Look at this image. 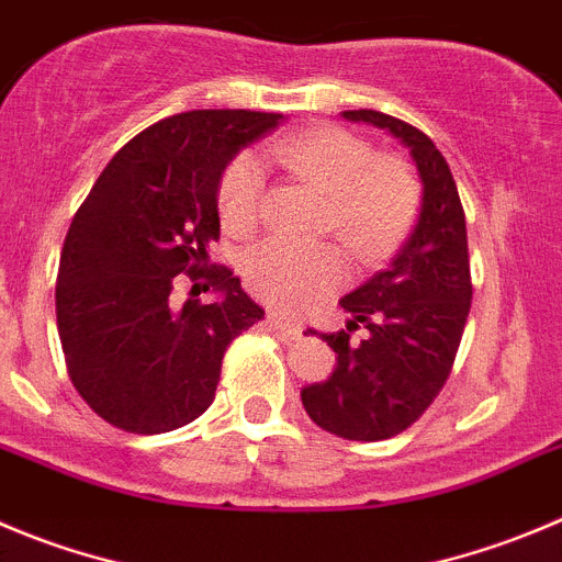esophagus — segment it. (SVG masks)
Returning <instances> with one entry per match:
<instances>
[{"label": "esophagus", "mask_w": 562, "mask_h": 562, "mask_svg": "<svg viewBox=\"0 0 562 562\" xmlns=\"http://www.w3.org/2000/svg\"><path fill=\"white\" fill-rule=\"evenodd\" d=\"M269 324H271V327H274L280 335H288V338H296V335L302 333V327H299L296 322H291V318L280 316V313H274V311L269 313Z\"/></svg>", "instance_id": "esophagus-1"}]
</instances>
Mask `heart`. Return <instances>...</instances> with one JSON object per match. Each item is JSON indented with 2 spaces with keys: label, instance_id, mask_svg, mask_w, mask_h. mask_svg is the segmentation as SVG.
Listing matches in <instances>:
<instances>
[{
  "label": "heart",
  "instance_id": "b5f03b06",
  "mask_svg": "<svg viewBox=\"0 0 562 562\" xmlns=\"http://www.w3.org/2000/svg\"><path fill=\"white\" fill-rule=\"evenodd\" d=\"M271 157L329 196L327 227L360 263H376L411 233L422 186L411 166L376 157L374 146L340 127H316L271 144ZM263 169L238 155L218 182V218L233 235H249L260 222ZM244 280L255 296L299 307L344 280L340 251L329 244L266 240L244 260Z\"/></svg>",
  "mask_w": 562,
  "mask_h": 562
}]
</instances>
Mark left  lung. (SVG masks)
I'll list each match as a JSON object with an SVG mask.
<instances>
[{"label":"left lung","instance_id":"left-lung-1","mask_svg":"<svg viewBox=\"0 0 562 562\" xmlns=\"http://www.w3.org/2000/svg\"><path fill=\"white\" fill-rule=\"evenodd\" d=\"M344 119L385 130L411 149L422 210L391 266L340 299L352 318L322 335L338 366L302 387V405L338 438L385 440L418 422L449 380L471 311L469 238L449 162L422 130L380 110H344ZM360 326L370 333L358 345L351 329Z\"/></svg>","mask_w":562,"mask_h":562}]
</instances>
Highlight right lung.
<instances>
[{"mask_svg":"<svg viewBox=\"0 0 562 562\" xmlns=\"http://www.w3.org/2000/svg\"><path fill=\"white\" fill-rule=\"evenodd\" d=\"M282 122L257 110H188L115 151L68 227L57 269V333L77 393L124 432L157 435L202 416L227 346L263 318L218 240V182L227 162ZM213 286L216 303L170 293Z\"/></svg>","mask_w":562,"mask_h":562,"instance_id":"1","label":"right lung"}]
</instances>
